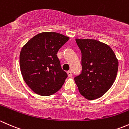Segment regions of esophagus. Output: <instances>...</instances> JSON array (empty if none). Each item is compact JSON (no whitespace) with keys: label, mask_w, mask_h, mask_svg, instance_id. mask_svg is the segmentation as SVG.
<instances>
[{"label":"esophagus","mask_w":129,"mask_h":129,"mask_svg":"<svg viewBox=\"0 0 129 129\" xmlns=\"http://www.w3.org/2000/svg\"><path fill=\"white\" fill-rule=\"evenodd\" d=\"M67 74H68V75L69 77H71V76H72V72H71V71H68L67 72Z\"/></svg>","instance_id":"34e87169"}]
</instances>
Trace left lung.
<instances>
[{"mask_svg":"<svg viewBox=\"0 0 129 129\" xmlns=\"http://www.w3.org/2000/svg\"><path fill=\"white\" fill-rule=\"evenodd\" d=\"M81 51V73L74 81L82 95L89 100L103 96L113 84L119 62L111 48L95 40L76 39Z\"/></svg>","mask_w":129,"mask_h":129,"instance_id":"8db88e82","label":"left lung"}]
</instances>
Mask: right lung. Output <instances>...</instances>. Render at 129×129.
I'll list each match as a JSON object with an SVG mask.
<instances>
[{"label":"right lung","mask_w":129,"mask_h":129,"mask_svg":"<svg viewBox=\"0 0 129 129\" xmlns=\"http://www.w3.org/2000/svg\"><path fill=\"white\" fill-rule=\"evenodd\" d=\"M69 37L56 32H43L33 37L20 54L23 79L38 95L46 96L61 88L68 74L63 71L56 54Z\"/></svg>","instance_id":"add662e5"}]
</instances>
